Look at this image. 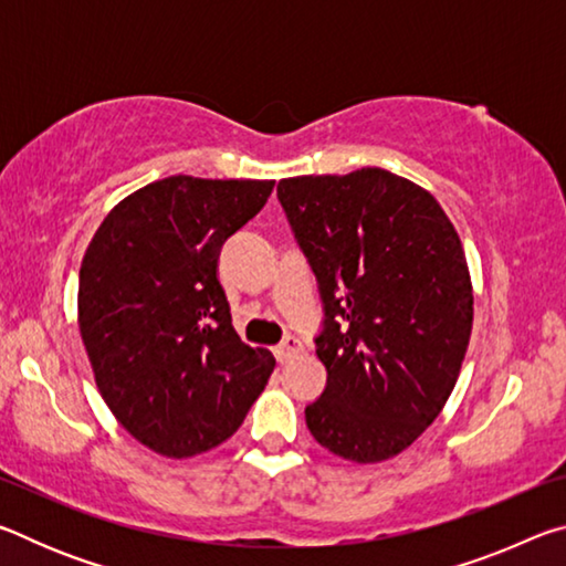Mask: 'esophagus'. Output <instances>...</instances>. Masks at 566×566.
Segmentation results:
<instances>
[{"instance_id":"obj_1","label":"esophagus","mask_w":566,"mask_h":566,"mask_svg":"<svg viewBox=\"0 0 566 566\" xmlns=\"http://www.w3.org/2000/svg\"><path fill=\"white\" fill-rule=\"evenodd\" d=\"M302 352V342L294 337V334H286V337L276 344L274 347V357H276V361H290L294 354H300Z\"/></svg>"}]
</instances>
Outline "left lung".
Returning <instances> with one entry per match:
<instances>
[{
	"label": "left lung",
	"instance_id": "8db88e82",
	"mask_svg": "<svg viewBox=\"0 0 566 566\" xmlns=\"http://www.w3.org/2000/svg\"><path fill=\"white\" fill-rule=\"evenodd\" d=\"M276 199L324 312L314 344L327 387L306 427L352 462L395 457L439 417L462 367L474 304L462 242L429 191L387 169L282 179Z\"/></svg>",
	"mask_w": 566,
	"mask_h": 566
}]
</instances>
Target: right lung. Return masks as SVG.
Wrapping results in <instances>:
<instances>
[{
  "mask_svg": "<svg viewBox=\"0 0 566 566\" xmlns=\"http://www.w3.org/2000/svg\"><path fill=\"white\" fill-rule=\"evenodd\" d=\"M274 181L167 177L104 217L80 270V332L127 432L165 457L232 437L274 369L232 327L219 252Z\"/></svg>",
  "mask_w": 566,
  "mask_h": 566,
  "instance_id": "right-lung-1",
  "label": "right lung"
}]
</instances>
